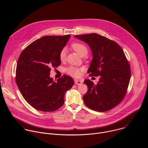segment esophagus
<instances>
[{
	"instance_id": "34e87169",
	"label": "esophagus",
	"mask_w": 148,
	"mask_h": 148,
	"mask_svg": "<svg viewBox=\"0 0 148 148\" xmlns=\"http://www.w3.org/2000/svg\"><path fill=\"white\" fill-rule=\"evenodd\" d=\"M74 82H75V84H77V85H81V84H82V80L75 79Z\"/></svg>"
}]
</instances>
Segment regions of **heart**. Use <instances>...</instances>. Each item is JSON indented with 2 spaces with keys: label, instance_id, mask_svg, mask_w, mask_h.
<instances>
[{
  "label": "heart",
  "instance_id": "b5f03b06",
  "mask_svg": "<svg viewBox=\"0 0 148 148\" xmlns=\"http://www.w3.org/2000/svg\"><path fill=\"white\" fill-rule=\"evenodd\" d=\"M73 49L80 56H84L87 54L88 52V50L87 47L83 44L75 43L71 45ZM67 53V50L66 48H63L60 53V59L62 61L66 58ZM81 70L79 68L70 66L66 69V72L68 74L74 77H78L81 75Z\"/></svg>",
  "mask_w": 148,
  "mask_h": 148
}]
</instances>
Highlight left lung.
Listing matches in <instances>:
<instances>
[{
  "instance_id": "8db88e82",
  "label": "left lung",
  "mask_w": 148,
  "mask_h": 148,
  "mask_svg": "<svg viewBox=\"0 0 148 148\" xmlns=\"http://www.w3.org/2000/svg\"><path fill=\"white\" fill-rule=\"evenodd\" d=\"M90 46L92 60L87 71L90 76H100L95 85L90 79L84 82L88 89L83 100L90 109L109 111L124 98L131 78V68L122 48L116 42L97 33L75 35Z\"/></svg>"
}]
</instances>
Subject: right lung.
<instances>
[{"instance_id":"obj_1","label":"right lung","mask_w":148,"mask_h":148,"mask_svg":"<svg viewBox=\"0 0 148 148\" xmlns=\"http://www.w3.org/2000/svg\"><path fill=\"white\" fill-rule=\"evenodd\" d=\"M70 35L47 36L30 44L20 54L16 71L17 86L25 99L38 111L51 112L64 102L65 93L74 85L66 75L54 81L50 77L51 67L61 64L60 53Z\"/></svg>"}]
</instances>
